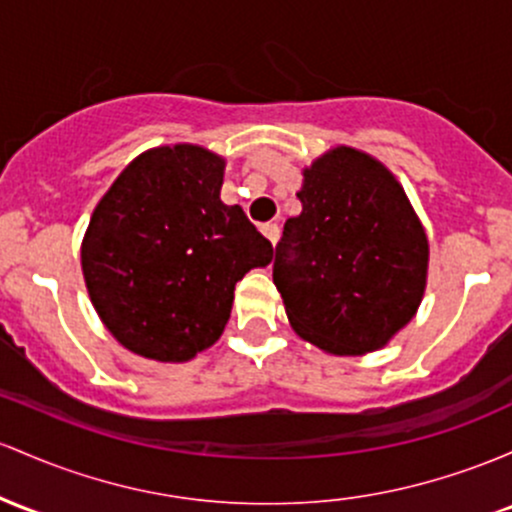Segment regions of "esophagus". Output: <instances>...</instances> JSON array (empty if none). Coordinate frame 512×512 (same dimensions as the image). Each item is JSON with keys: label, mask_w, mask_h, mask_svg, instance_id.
I'll list each match as a JSON object with an SVG mask.
<instances>
[{"label": "esophagus", "mask_w": 512, "mask_h": 512, "mask_svg": "<svg viewBox=\"0 0 512 512\" xmlns=\"http://www.w3.org/2000/svg\"><path fill=\"white\" fill-rule=\"evenodd\" d=\"M262 235H265V238L269 240V243H277V238H279V226L277 223H265V226H262Z\"/></svg>", "instance_id": "1"}]
</instances>
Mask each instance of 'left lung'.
I'll return each mask as SVG.
<instances>
[{
	"label": "left lung",
	"mask_w": 512,
	"mask_h": 512,
	"mask_svg": "<svg viewBox=\"0 0 512 512\" xmlns=\"http://www.w3.org/2000/svg\"><path fill=\"white\" fill-rule=\"evenodd\" d=\"M272 277L301 338L333 355L384 347L418 311L428 238L374 157L335 148L303 172Z\"/></svg>",
	"instance_id": "left-lung-1"
}]
</instances>
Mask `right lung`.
<instances>
[{
    "instance_id": "right-lung-1",
    "label": "right lung",
    "mask_w": 512,
    "mask_h": 512,
    "mask_svg": "<svg viewBox=\"0 0 512 512\" xmlns=\"http://www.w3.org/2000/svg\"><path fill=\"white\" fill-rule=\"evenodd\" d=\"M223 160L165 145L119 174L89 221L82 272L99 318L123 347L187 362L221 338L235 284L272 262V243L221 201Z\"/></svg>"
}]
</instances>
